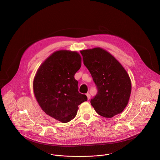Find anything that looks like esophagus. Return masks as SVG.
I'll return each instance as SVG.
<instances>
[{"label": "esophagus", "instance_id": "obj_1", "mask_svg": "<svg viewBox=\"0 0 160 160\" xmlns=\"http://www.w3.org/2000/svg\"><path fill=\"white\" fill-rule=\"evenodd\" d=\"M87 98H88V99H90V98H91V95L89 94V93H87Z\"/></svg>", "mask_w": 160, "mask_h": 160}]
</instances>
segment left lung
<instances>
[{
	"label": "left lung",
	"mask_w": 160,
	"mask_h": 160,
	"mask_svg": "<svg viewBox=\"0 0 160 160\" xmlns=\"http://www.w3.org/2000/svg\"><path fill=\"white\" fill-rule=\"evenodd\" d=\"M80 53L98 88L96 95L91 100V106L106 118L122 113L131 92V82L126 71L114 56L101 48L84 50Z\"/></svg>",
	"instance_id": "left-lung-1"
}]
</instances>
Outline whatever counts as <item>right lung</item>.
<instances>
[{
  "label": "right lung",
  "instance_id": "add662e5",
  "mask_svg": "<svg viewBox=\"0 0 160 160\" xmlns=\"http://www.w3.org/2000/svg\"><path fill=\"white\" fill-rule=\"evenodd\" d=\"M81 65L78 52L56 51L43 62L34 78V93L39 106L46 114L62 123L73 119L78 105L87 101V96L78 92L74 78Z\"/></svg>",
  "mask_w": 160,
  "mask_h": 160
}]
</instances>
